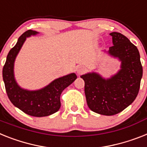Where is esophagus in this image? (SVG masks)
<instances>
[{
  "label": "esophagus",
  "mask_w": 147,
  "mask_h": 147,
  "mask_svg": "<svg viewBox=\"0 0 147 147\" xmlns=\"http://www.w3.org/2000/svg\"><path fill=\"white\" fill-rule=\"evenodd\" d=\"M85 71H86V69H85L84 66H79L77 68V73L78 75H82L84 72H85Z\"/></svg>",
  "instance_id": "1"
}]
</instances>
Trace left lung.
Returning a JSON list of instances; mask_svg holds the SVG:
<instances>
[{"label":"left lung","instance_id":"1","mask_svg":"<svg viewBox=\"0 0 147 147\" xmlns=\"http://www.w3.org/2000/svg\"><path fill=\"white\" fill-rule=\"evenodd\" d=\"M113 46L107 51L121 62L120 69L105 78L97 72L81 76L89 108L102 115L112 116L123 111L136 98L143 76L138 49L126 36L117 32L110 34Z\"/></svg>","mask_w":147,"mask_h":147}]
</instances>
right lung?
I'll list each match as a JSON object with an SVG mask.
<instances>
[{
    "label": "right lung",
    "instance_id": "1",
    "mask_svg": "<svg viewBox=\"0 0 147 147\" xmlns=\"http://www.w3.org/2000/svg\"><path fill=\"white\" fill-rule=\"evenodd\" d=\"M39 33L29 30L18 38L16 45L9 52L3 68V79L8 98L16 108L32 117H47L58 111L60 108V95L65 88L77 78L75 73L58 78L49 84L36 90H28L18 84L14 75V63L19 51L30 36Z\"/></svg>",
    "mask_w": 147,
    "mask_h": 147
}]
</instances>
